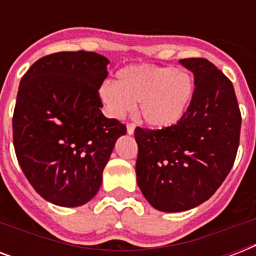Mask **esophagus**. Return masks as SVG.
<instances>
[{
    "mask_svg": "<svg viewBox=\"0 0 256 256\" xmlns=\"http://www.w3.org/2000/svg\"><path fill=\"white\" fill-rule=\"evenodd\" d=\"M126 128H128V136H132V134H134V130H136V124H128Z\"/></svg>",
    "mask_w": 256,
    "mask_h": 256,
    "instance_id": "34e87169",
    "label": "esophagus"
}]
</instances>
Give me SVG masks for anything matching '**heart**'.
Masks as SVG:
<instances>
[{
  "mask_svg": "<svg viewBox=\"0 0 256 256\" xmlns=\"http://www.w3.org/2000/svg\"><path fill=\"white\" fill-rule=\"evenodd\" d=\"M194 96V80L187 70L148 64L128 65L116 82L100 86V98L112 116H122L138 102V116L152 128H168L186 116Z\"/></svg>",
  "mask_w": 256,
  "mask_h": 256,
  "instance_id": "1",
  "label": "heart"
}]
</instances>
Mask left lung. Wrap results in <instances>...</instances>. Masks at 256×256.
<instances>
[{
  "mask_svg": "<svg viewBox=\"0 0 256 256\" xmlns=\"http://www.w3.org/2000/svg\"><path fill=\"white\" fill-rule=\"evenodd\" d=\"M179 64L194 74V96L178 124L136 128V182L154 208L179 212L218 190L234 164L242 116L231 81L204 58Z\"/></svg>",
  "mask_w": 256,
  "mask_h": 256,
  "instance_id": "1",
  "label": "left lung"
}]
</instances>
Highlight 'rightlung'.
<instances>
[{"mask_svg":"<svg viewBox=\"0 0 256 256\" xmlns=\"http://www.w3.org/2000/svg\"><path fill=\"white\" fill-rule=\"evenodd\" d=\"M108 60L61 52L34 62L20 82L13 114L18 164L48 202L77 207L96 196L126 126L100 112Z\"/></svg>","mask_w":256,"mask_h":256,"instance_id":"obj_1","label":"right lung"}]
</instances>
